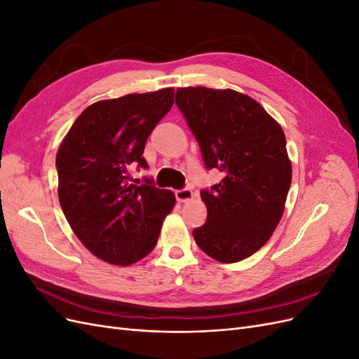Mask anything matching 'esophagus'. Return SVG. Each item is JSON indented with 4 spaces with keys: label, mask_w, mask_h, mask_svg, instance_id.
I'll use <instances>...</instances> for the list:
<instances>
[{
    "label": "esophagus",
    "mask_w": 359,
    "mask_h": 359,
    "mask_svg": "<svg viewBox=\"0 0 359 359\" xmlns=\"http://www.w3.org/2000/svg\"><path fill=\"white\" fill-rule=\"evenodd\" d=\"M175 196L180 202H189L193 199V190L189 187H184L175 191Z\"/></svg>",
    "instance_id": "1"
}]
</instances>
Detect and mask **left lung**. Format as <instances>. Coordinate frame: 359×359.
Segmentation results:
<instances>
[{"mask_svg":"<svg viewBox=\"0 0 359 359\" xmlns=\"http://www.w3.org/2000/svg\"><path fill=\"white\" fill-rule=\"evenodd\" d=\"M175 103L202 151L205 168L223 180L201 190L206 222L194 241L212 259L252 256L276 231L292 181L286 137L252 97L205 86L178 88Z\"/></svg>","mask_w":359,"mask_h":359,"instance_id":"1","label":"left lung"}]
</instances>
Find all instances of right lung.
Segmentation results:
<instances>
[{"label":"right lung","mask_w":359,"mask_h":359,"mask_svg":"<svg viewBox=\"0 0 359 359\" xmlns=\"http://www.w3.org/2000/svg\"><path fill=\"white\" fill-rule=\"evenodd\" d=\"M173 104V88L97 102L78 116L57 153L58 198L82 244L112 265H132L157 244L175 205L153 178L128 182V169H148L144 148Z\"/></svg>","instance_id":"obj_1"}]
</instances>
